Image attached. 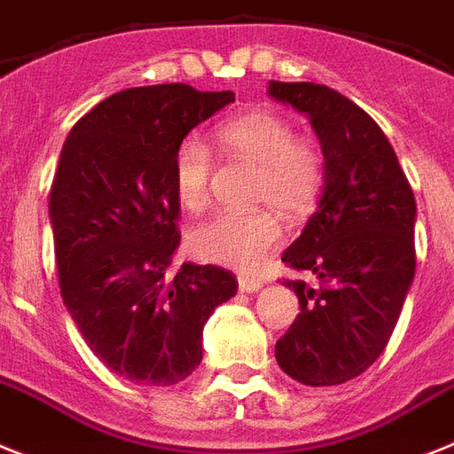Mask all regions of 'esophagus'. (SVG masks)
Here are the masks:
<instances>
[{"instance_id": "esophagus-1", "label": "esophagus", "mask_w": 454, "mask_h": 454, "mask_svg": "<svg viewBox=\"0 0 454 454\" xmlns=\"http://www.w3.org/2000/svg\"><path fill=\"white\" fill-rule=\"evenodd\" d=\"M262 286H264V280H262V278H246V275H241V278H239V289L246 294L259 292Z\"/></svg>"}]
</instances>
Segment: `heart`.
<instances>
[{
    "label": "heart",
    "instance_id": "heart-1",
    "mask_svg": "<svg viewBox=\"0 0 454 454\" xmlns=\"http://www.w3.org/2000/svg\"><path fill=\"white\" fill-rule=\"evenodd\" d=\"M220 156L254 165L253 201L270 204L289 220L305 218L326 185V156L315 139L296 135L286 116L250 110L220 123L213 133ZM213 174L208 146L185 137L174 149L172 179L181 207H207ZM282 241V223L273 208L218 211L197 224L190 247L200 259L239 270L257 269Z\"/></svg>",
    "mask_w": 454,
    "mask_h": 454
}]
</instances>
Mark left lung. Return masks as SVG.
Masks as SVG:
<instances>
[{
    "mask_svg": "<svg viewBox=\"0 0 454 454\" xmlns=\"http://www.w3.org/2000/svg\"><path fill=\"white\" fill-rule=\"evenodd\" d=\"M308 114L326 156L319 208L282 254L319 285L286 280L301 315L275 344L282 372L338 386L383 354L416 273V197L388 137L354 100L315 82H269Z\"/></svg>",
    "mask_w": 454,
    "mask_h": 454,
    "instance_id": "obj_1",
    "label": "left lung"
}]
</instances>
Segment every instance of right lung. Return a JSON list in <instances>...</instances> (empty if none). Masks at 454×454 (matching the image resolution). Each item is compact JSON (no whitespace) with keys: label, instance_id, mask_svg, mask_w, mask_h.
<instances>
[{"label":"right lung","instance_id":"obj_1","mask_svg":"<svg viewBox=\"0 0 454 454\" xmlns=\"http://www.w3.org/2000/svg\"><path fill=\"white\" fill-rule=\"evenodd\" d=\"M234 103V91L190 84L133 87L73 126L48 207L66 308L114 374L145 386L184 381L201 363V331L236 294L220 266L172 269L181 201L174 149Z\"/></svg>","mask_w":454,"mask_h":454}]
</instances>
